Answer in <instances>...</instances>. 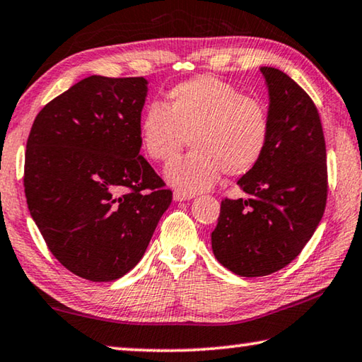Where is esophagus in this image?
<instances>
[{
  "mask_svg": "<svg viewBox=\"0 0 362 362\" xmlns=\"http://www.w3.org/2000/svg\"><path fill=\"white\" fill-rule=\"evenodd\" d=\"M192 198H193L192 193H185V192H180V190L174 192L175 202H188V199H192Z\"/></svg>",
  "mask_w": 362,
  "mask_h": 362,
  "instance_id": "1",
  "label": "esophagus"
}]
</instances>
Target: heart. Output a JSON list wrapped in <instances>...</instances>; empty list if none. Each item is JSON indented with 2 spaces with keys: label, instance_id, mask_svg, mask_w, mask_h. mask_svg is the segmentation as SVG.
<instances>
[{
  "label": "heart",
  "instance_id": "b5f03b06",
  "mask_svg": "<svg viewBox=\"0 0 362 362\" xmlns=\"http://www.w3.org/2000/svg\"><path fill=\"white\" fill-rule=\"evenodd\" d=\"M188 139L194 150L168 165L165 179L185 193L208 190L223 170L243 175L259 164L269 140L267 111L221 78H192L169 91L165 106H148L140 120L143 151L158 163L175 159Z\"/></svg>",
  "mask_w": 362,
  "mask_h": 362
}]
</instances>
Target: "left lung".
I'll use <instances>...</instances> for the list:
<instances>
[{
	"label": "left lung",
	"mask_w": 362,
	"mask_h": 362,
	"mask_svg": "<svg viewBox=\"0 0 362 362\" xmlns=\"http://www.w3.org/2000/svg\"><path fill=\"white\" fill-rule=\"evenodd\" d=\"M261 72L269 93L266 151L237 182L248 198L223 199L211 233L216 259L242 277H262L288 266L311 240L327 202L317 107L282 71L261 67Z\"/></svg>",
	"instance_id": "obj_1"
}]
</instances>
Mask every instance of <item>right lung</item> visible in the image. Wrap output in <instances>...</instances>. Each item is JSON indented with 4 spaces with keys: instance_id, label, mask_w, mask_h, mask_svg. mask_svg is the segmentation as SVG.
<instances>
[{
    "instance_id": "right-lung-1",
    "label": "right lung",
    "mask_w": 362,
    "mask_h": 362,
    "mask_svg": "<svg viewBox=\"0 0 362 362\" xmlns=\"http://www.w3.org/2000/svg\"><path fill=\"white\" fill-rule=\"evenodd\" d=\"M143 77L80 80L49 101L27 140L28 211L53 256L112 282L145 255L172 192L140 156Z\"/></svg>"
}]
</instances>
